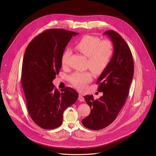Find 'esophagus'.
Here are the masks:
<instances>
[{"mask_svg": "<svg viewBox=\"0 0 156 156\" xmlns=\"http://www.w3.org/2000/svg\"><path fill=\"white\" fill-rule=\"evenodd\" d=\"M78 100L80 102H84V98L81 96V95H79L78 96Z\"/></svg>", "mask_w": 156, "mask_h": 156, "instance_id": "34e87169", "label": "esophagus"}]
</instances>
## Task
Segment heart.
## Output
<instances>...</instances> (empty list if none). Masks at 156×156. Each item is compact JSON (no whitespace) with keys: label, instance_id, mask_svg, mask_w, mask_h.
<instances>
[{"label":"heart","instance_id":"1","mask_svg":"<svg viewBox=\"0 0 156 156\" xmlns=\"http://www.w3.org/2000/svg\"><path fill=\"white\" fill-rule=\"evenodd\" d=\"M75 48L88 58L89 68L95 73H100L107 67L114 53V46L110 41H101L99 37L90 35L81 37L76 43ZM72 54V51L70 48L65 49L61 57V63L63 66L68 64ZM92 78L93 76L90 72H76L70 76V81L74 86L83 90Z\"/></svg>","mask_w":156,"mask_h":156}]
</instances>
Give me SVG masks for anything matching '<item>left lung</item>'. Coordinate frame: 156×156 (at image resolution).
<instances>
[{"mask_svg":"<svg viewBox=\"0 0 156 156\" xmlns=\"http://www.w3.org/2000/svg\"><path fill=\"white\" fill-rule=\"evenodd\" d=\"M112 40L114 53L107 67L97 80L98 91L103 96L94 100L93 95L84 97L91 108V112L82 120L87 128L99 130L112 123L117 118L128 97L134 73V63L129 48L117 32L104 33Z\"/></svg>","mask_w":156,"mask_h":156,"instance_id":"obj_1","label":"left lung"}]
</instances>
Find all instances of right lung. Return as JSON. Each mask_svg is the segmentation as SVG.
Listing matches in <instances>:
<instances>
[{
    "mask_svg": "<svg viewBox=\"0 0 156 156\" xmlns=\"http://www.w3.org/2000/svg\"><path fill=\"white\" fill-rule=\"evenodd\" d=\"M78 34L63 29L47 30L36 36L26 49L21 84L28 112L42 128L60 126L63 112L78 98L73 88L66 87L60 92L52 83L62 67V53L73 36Z\"/></svg>",
    "mask_w": 156,
    "mask_h": 156,
    "instance_id": "obj_1",
    "label": "right lung"
}]
</instances>
